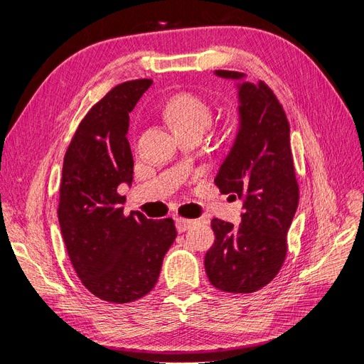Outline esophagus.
Instances as JSON below:
<instances>
[{"label":"esophagus","instance_id":"obj_1","mask_svg":"<svg viewBox=\"0 0 364 364\" xmlns=\"http://www.w3.org/2000/svg\"><path fill=\"white\" fill-rule=\"evenodd\" d=\"M176 229H178V232H185L186 229H188L194 222L190 218H183V217H176Z\"/></svg>","mask_w":364,"mask_h":364}]
</instances>
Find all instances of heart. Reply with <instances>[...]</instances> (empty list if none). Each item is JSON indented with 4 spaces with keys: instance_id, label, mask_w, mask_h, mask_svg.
<instances>
[{
    "instance_id": "1",
    "label": "heart",
    "mask_w": 364,
    "mask_h": 364,
    "mask_svg": "<svg viewBox=\"0 0 364 364\" xmlns=\"http://www.w3.org/2000/svg\"><path fill=\"white\" fill-rule=\"evenodd\" d=\"M162 115L176 129L179 135L182 134H203L213 124V107L205 98L191 94L179 92L171 95L164 103Z\"/></svg>"
}]
</instances>
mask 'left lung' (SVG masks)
<instances>
[{
	"label": "left lung",
	"instance_id": "obj_1",
	"mask_svg": "<svg viewBox=\"0 0 364 364\" xmlns=\"http://www.w3.org/2000/svg\"><path fill=\"white\" fill-rule=\"evenodd\" d=\"M226 79L238 71L217 70ZM240 130L214 183L220 193L243 199L241 223L213 218L215 241L206 252L205 270L215 289L253 293L279 273L287 255V232L299 203L290 147V123L270 87L240 85Z\"/></svg>",
	"mask_w": 364,
	"mask_h": 364
}]
</instances>
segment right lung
I'll return each instance as SVG.
<instances>
[{
  "mask_svg": "<svg viewBox=\"0 0 364 364\" xmlns=\"http://www.w3.org/2000/svg\"><path fill=\"white\" fill-rule=\"evenodd\" d=\"M151 82L114 86L80 121L63 158L58 215L65 246L85 287L111 304L151 291L178 235L173 218L126 215L118 193L119 183L134 179L129 114Z\"/></svg>",
  "mask_w": 364,
  "mask_h": 364,
  "instance_id": "add662e5",
  "label": "right lung"
}]
</instances>
